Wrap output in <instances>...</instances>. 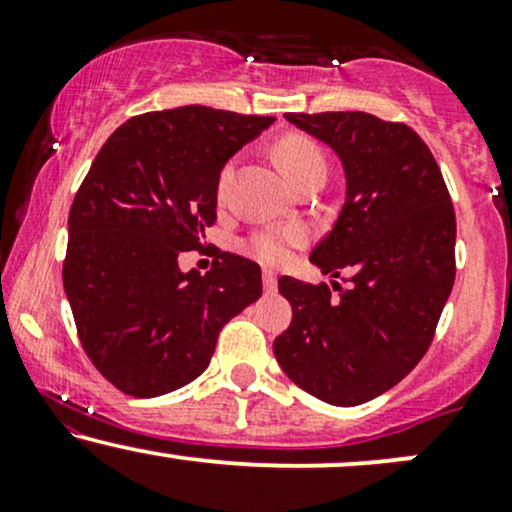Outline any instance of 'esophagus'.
<instances>
[{
	"label": "esophagus",
	"mask_w": 512,
	"mask_h": 512,
	"mask_svg": "<svg viewBox=\"0 0 512 512\" xmlns=\"http://www.w3.org/2000/svg\"><path fill=\"white\" fill-rule=\"evenodd\" d=\"M262 281H264V289H267V291H274L276 289V274L272 272V269H264Z\"/></svg>",
	"instance_id": "obj_1"
}]
</instances>
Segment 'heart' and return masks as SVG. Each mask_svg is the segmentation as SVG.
<instances>
[{
    "label": "heart",
    "mask_w": 512,
    "mask_h": 512,
    "mask_svg": "<svg viewBox=\"0 0 512 512\" xmlns=\"http://www.w3.org/2000/svg\"><path fill=\"white\" fill-rule=\"evenodd\" d=\"M274 158L276 163H279L281 173L289 178L291 185L301 180L303 175L313 173V170H327L325 156H322L320 146H317L313 139L301 137V134H286V137H281L274 146ZM231 175H233L231 166L223 168L219 178L221 195L228 187V182H231ZM301 240H303V233L298 231V228H272V231L257 233V236L248 243V248L257 260L267 264H281L286 262V257H289V250L293 245H298Z\"/></svg>",
    "instance_id": "obj_1"
}]
</instances>
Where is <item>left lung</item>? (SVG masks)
Wrapping results in <instances>:
<instances>
[{"label":"left lung","mask_w":512,"mask_h":512,"mask_svg":"<svg viewBox=\"0 0 512 512\" xmlns=\"http://www.w3.org/2000/svg\"><path fill=\"white\" fill-rule=\"evenodd\" d=\"M344 168V204L310 262L325 284L281 276L289 330L274 339L281 370L322 402L356 407L395 387L421 361L455 284V209L419 134L368 113H286ZM337 284V281H332Z\"/></svg>","instance_id":"1"}]
</instances>
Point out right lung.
Masks as SVG:
<instances>
[{"mask_svg": "<svg viewBox=\"0 0 512 512\" xmlns=\"http://www.w3.org/2000/svg\"><path fill=\"white\" fill-rule=\"evenodd\" d=\"M274 117L182 105L110 134L69 209L62 279L81 346L117 390L158 397L192 383L221 327L262 296L260 264L219 252L182 272L216 221L221 170Z\"/></svg>", "mask_w": 512, "mask_h": 512, "instance_id": "obj_1", "label": "right lung"}]
</instances>
